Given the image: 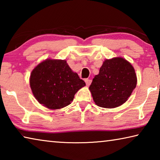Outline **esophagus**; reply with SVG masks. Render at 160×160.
I'll use <instances>...</instances> for the list:
<instances>
[{
	"mask_svg": "<svg viewBox=\"0 0 160 160\" xmlns=\"http://www.w3.org/2000/svg\"><path fill=\"white\" fill-rule=\"evenodd\" d=\"M85 83H86L87 86H90V84L92 82V80H90V79H85Z\"/></svg>",
	"mask_w": 160,
	"mask_h": 160,
	"instance_id": "esophagus-1",
	"label": "esophagus"
}]
</instances>
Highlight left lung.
I'll return each mask as SVG.
<instances>
[{
	"label": "left lung",
	"instance_id": "8db88e82",
	"mask_svg": "<svg viewBox=\"0 0 160 160\" xmlns=\"http://www.w3.org/2000/svg\"><path fill=\"white\" fill-rule=\"evenodd\" d=\"M136 85L133 67L126 59L117 57L104 61L89 89L97 106L112 109L125 103Z\"/></svg>",
	"mask_w": 160,
	"mask_h": 160
}]
</instances>
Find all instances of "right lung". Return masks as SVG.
I'll return each instance as SVG.
<instances>
[{
    "mask_svg": "<svg viewBox=\"0 0 160 160\" xmlns=\"http://www.w3.org/2000/svg\"><path fill=\"white\" fill-rule=\"evenodd\" d=\"M29 84L32 93L43 106L58 109L69 105L77 92L85 86L66 60L47 59L34 68Z\"/></svg>",
    "mask_w": 160,
    "mask_h": 160,
    "instance_id": "obj_1",
    "label": "right lung"
}]
</instances>
